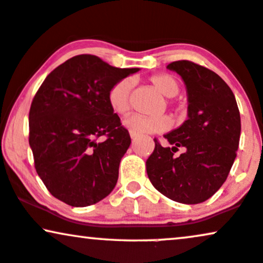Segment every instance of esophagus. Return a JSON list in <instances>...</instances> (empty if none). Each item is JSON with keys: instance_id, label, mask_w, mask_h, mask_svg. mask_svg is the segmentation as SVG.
<instances>
[{"instance_id": "obj_1", "label": "esophagus", "mask_w": 263, "mask_h": 263, "mask_svg": "<svg viewBox=\"0 0 263 263\" xmlns=\"http://www.w3.org/2000/svg\"><path fill=\"white\" fill-rule=\"evenodd\" d=\"M129 136H131V138H134V139L137 137V135L134 134V132H129Z\"/></svg>"}]
</instances>
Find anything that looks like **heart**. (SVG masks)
Returning <instances> with one entry per match:
<instances>
[{"label": "heart", "instance_id": "obj_1", "mask_svg": "<svg viewBox=\"0 0 263 263\" xmlns=\"http://www.w3.org/2000/svg\"><path fill=\"white\" fill-rule=\"evenodd\" d=\"M149 82L165 97L172 98L179 92V84L171 74H155L149 78ZM134 81L131 79H122L111 86L108 92V103L111 110L118 115H126L131 110V93ZM125 127L136 135L160 134L171 127L168 116L161 115L156 118H145L134 115L126 119Z\"/></svg>", "mask_w": 263, "mask_h": 263}]
</instances>
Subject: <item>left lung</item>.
Returning a JSON list of instances; mask_svg holds the SVG:
<instances>
[{
    "mask_svg": "<svg viewBox=\"0 0 263 263\" xmlns=\"http://www.w3.org/2000/svg\"><path fill=\"white\" fill-rule=\"evenodd\" d=\"M167 68L187 86L188 119L164 136L171 147H162L154 138L147 174L165 197L199 204L228 177L240 139V114L231 87L210 69L191 61L172 62ZM179 147L184 153L175 156Z\"/></svg>",
    "mask_w": 263,
    "mask_h": 263,
    "instance_id": "8db88e82",
    "label": "left lung"
}]
</instances>
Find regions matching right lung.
Here are the masks:
<instances>
[{
	"mask_svg": "<svg viewBox=\"0 0 263 263\" xmlns=\"http://www.w3.org/2000/svg\"><path fill=\"white\" fill-rule=\"evenodd\" d=\"M138 70L80 54L40 86L29 111V143L36 172L54 198L84 208L114 189L131 137L111 110L108 92Z\"/></svg>",
	"mask_w": 263,
	"mask_h": 263,
	"instance_id": "obj_1",
	"label": "right lung"
}]
</instances>
